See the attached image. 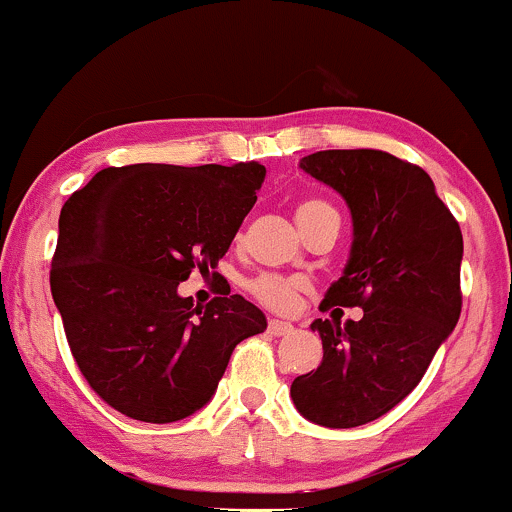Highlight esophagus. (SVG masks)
Here are the masks:
<instances>
[{"mask_svg":"<svg viewBox=\"0 0 512 512\" xmlns=\"http://www.w3.org/2000/svg\"><path fill=\"white\" fill-rule=\"evenodd\" d=\"M296 327L291 325V322H281V320H269V334H274V337H286V334H291Z\"/></svg>","mask_w":512,"mask_h":512,"instance_id":"34e87169","label":"esophagus"}]
</instances>
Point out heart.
<instances>
[{
  "mask_svg": "<svg viewBox=\"0 0 512 512\" xmlns=\"http://www.w3.org/2000/svg\"><path fill=\"white\" fill-rule=\"evenodd\" d=\"M327 211H334L327 202L322 199H305V202L298 204L296 209V219L301 223V228H305L313 223L317 216L327 214ZM248 291L252 293L255 301H260L267 308L276 310V313H289L298 305V298L305 291V281L296 279V276H281L274 272H264L248 284Z\"/></svg>",
  "mask_w": 512,
  "mask_h": 512,
  "instance_id": "heart-1",
  "label": "heart"
}]
</instances>
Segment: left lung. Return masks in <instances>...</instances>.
Listing matches in <instances>:
<instances>
[{
  "label": "left lung",
  "instance_id": "left-lung-1",
  "mask_svg": "<svg viewBox=\"0 0 512 512\" xmlns=\"http://www.w3.org/2000/svg\"><path fill=\"white\" fill-rule=\"evenodd\" d=\"M301 168L334 187L354 219L349 264L320 310L363 308V317L310 325L325 354L293 380L291 397L313 424L354 428L397 407L455 330L462 231L426 170L387 151H315Z\"/></svg>",
  "mask_w": 512,
  "mask_h": 512
}]
</instances>
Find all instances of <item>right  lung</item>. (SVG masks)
I'll list each match as a JSON object with an SVG mask.
<instances>
[{
    "label": "right lung",
    "mask_w": 512,
    "mask_h": 512,
    "mask_svg": "<svg viewBox=\"0 0 512 512\" xmlns=\"http://www.w3.org/2000/svg\"><path fill=\"white\" fill-rule=\"evenodd\" d=\"M264 166L103 168L64 202L50 289L81 375L105 404L173 424L209 402L233 349L267 330L231 289L195 305L178 284L209 274L236 238Z\"/></svg>",
    "instance_id": "obj_1"
}]
</instances>
